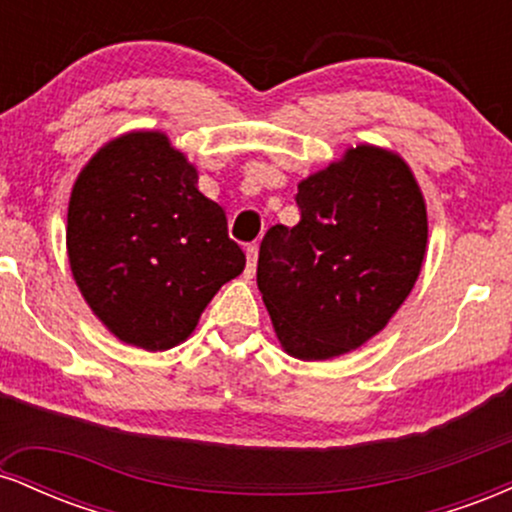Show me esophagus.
<instances>
[{
  "label": "esophagus",
  "mask_w": 512,
  "mask_h": 512,
  "mask_svg": "<svg viewBox=\"0 0 512 512\" xmlns=\"http://www.w3.org/2000/svg\"><path fill=\"white\" fill-rule=\"evenodd\" d=\"M245 255H248V267H245V279H252L257 269V245H248L245 248Z\"/></svg>",
  "instance_id": "obj_1"
}]
</instances>
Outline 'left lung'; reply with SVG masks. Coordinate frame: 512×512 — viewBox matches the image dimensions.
<instances>
[{
	"label": "left lung",
	"mask_w": 512,
	"mask_h": 512,
	"mask_svg": "<svg viewBox=\"0 0 512 512\" xmlns=\"http://www.w3.org/2000/svg\"><path fill=\"white\" fill-rule=\"evenodd\" d=\"M296 204L301 221L262 238L257 286L286 354L327 361L407 301L426 257V202L402 156L361 144L298 182Z\"/></svg>",
	"instance_id": "obj_1"
}]
</instances>
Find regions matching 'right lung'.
<instances>
[{
  "mask_svg": "<svg viewBox=\"0 0 512 512\" xmlns=\"http://www.w3.org/2000/svg\"><path fill=\"white\" fill-rule=\"evenodd\" d=\"M67 255L93 315L120 342L166 351L245 269L226 211L197 190V168L163 132H127L74 182Z\"/></svg>",
  "mask_w": 512,
  "mask_h": 512,
  "instance_id": "add662e5",
  "label": "right lung"
}]
</instances>
